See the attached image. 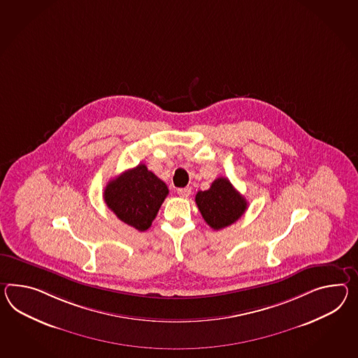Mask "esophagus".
Instances as JSON below:
<instances>
[{
    "mask_svg": "<svg viewBox=\"0 0 358 358\" xmlns=\"http://www.w3.org/2000/svg\"><path fill=\"white\" fill-rule=\"evenodd\" d=\"M177 194L181 196V198H189L190 194H192V187H183V189H177Z\"/></svg>",
    "mask_w": 358,
    "mask_h": 358,
    "instance_id": "34e87169",
    "label": "esophagus"
}]
</instances>
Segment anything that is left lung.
I'll list each match as a JSON object with an SVG mask.
<instances>
[{
    "label": "left lung",
    "instance_id": "left-lung-1",
    "mask_svg": "<svg viewBox=\"0 0 358 358\" xmlns=\"http://www.w3.org/2000/svg\"><path fill=\"white\" fill-rule=\"evenodd\" d=\"M195 201L204 221L213 230L234 224L247 210V201L225 177L215 180L208 190L198 192Z\"/></svg>",
    "mask_w": 358,
    "mask_h": 358
}]
</instances>
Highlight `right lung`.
Masks as SVG:
<instances>
[{
  "instance_id": "right-lung-1",
  "label": "right lung",
  "mask_w": 358,
  "mask_h": 358,
  "mask_svg": "<svg viewBox=\"0 0 358 358\" xmlns=\"http://www.w3.org/2000/svg\"><path fill=\"white\" fill-rule=\"evenodd\" d=\"M168 192L166 183L145 164H138L107 183L103 198L124 224L145 231L157 217Z\"/></svg>"
}]
</instances>
